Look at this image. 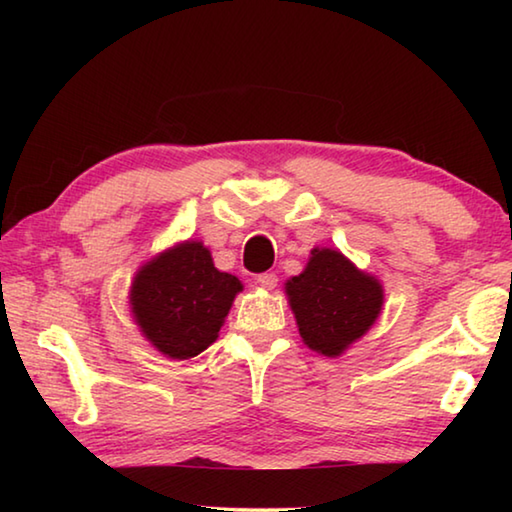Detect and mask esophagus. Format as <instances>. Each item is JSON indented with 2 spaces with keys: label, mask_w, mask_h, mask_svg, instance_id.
Returning a JSON list of instances; mask_svg holds the SVG:
<instances>
[{
  "label": "esophagus",
  "mask_w": 512,
  "mask_h": 512,
  "mask_svg": "<svg viewBox=\"0 0 512 512\" xmlns=\"http://www.w3.org/2000/svg\"><path fill=\"white\" fill-rule=\"evenodd\" d=\"M255 282L259 284V287H264V289H275L277 287V275L275 273H259L257 277H255Z\"/></svg>",
  "instance_id": "obj_1"
}]
</instances>
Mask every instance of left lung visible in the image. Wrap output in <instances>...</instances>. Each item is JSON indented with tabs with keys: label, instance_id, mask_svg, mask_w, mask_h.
I'll use <instances>...</instances> for the list:
<instances>
[{
	"label": "left lung",
	"instance_id": "1",
	"mask_svg": "<svg viewBox=\"0 0 512 512\" xmlns=\"http://www.w3.org/2000/svg\"><path fill=\"white\" fill-rule=\"evenodd\" d=\"M302 341L325 357H339L361 339L381 311V284L361 273L339 250H311L305 271L287 282Z\"/></svg>",
	"mask_w": 512,
	"mask_h": 512
}]
</instances>
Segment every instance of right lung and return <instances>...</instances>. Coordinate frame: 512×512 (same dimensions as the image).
<instances>
[{
  "label": "right lung",
  "mask_w": 512,
  "mask_h": 512,
  "mask_svg": "<svg viewBox=\"0 0 512 512\" xmlns=\"http://www.w3.org/2000/svg\"><path fill=\"white\" fill-rule=\"evenodd\" d=\"M239 291V277L216 271L210 250L187 241L142 266L131 305L155 348L171 359H192L216 341Z\"/></svg>",
  "instance_id": "add662e5"
}]
</instances>
